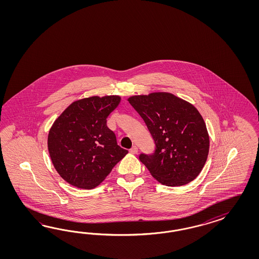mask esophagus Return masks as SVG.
I'll return each instance as SVG.
<instances>
[{
    "instance_id": "esophagus-1",
    "label": "esophagus",
    "mask_w": 259,
    "mask_h": 259,
    "mask_svg": "<svg viewBox=\"0 0 259 259\" xmlns=\"http://www.w3.org/2000/svg\"><path fill=\"white\" fill-rule=\"evenodd\" d=\"M129 151H130V153H131V154H137V153H138V147L134 145L133 147H132L131 149L129 150Z\"/></svg>"
}]
</instances>
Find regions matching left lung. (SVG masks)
Segmentation results:
<instances>
[{"label": "left lung", "instance_id": "8db88e82", "mask_svg": "<svg viewBox=\"0 0 259 259\" xmlns=\"http://www.w3.org/2000/svg\"><path fill=\"white\" fill-rule=\"evenodd\" d=\"M128 102L148 127L156 150L140 160L159 183L182 186L201 172L210 140L204 119L190 102L167 92L132 96Z\"/></svg>", "mask_w": 259, "mask_h": 259}]
</instances>
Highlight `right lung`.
Here are the masks:
<instances>
[{"label": "right lung", "instance_id": "add662e5", "mask_svg": "<svg viewBox=\"0 0 259 259\" xmlns=\"http://www.w3.org/2000/svg\"><path fill=\"white\" fill-rule=\"evenodd\" d=\"M119 96H93L72 102L51 126L47 147L56 171L80 189L101 184L128 151L106 125Z\"/></svg>", "mask_w": 259, "mask_h": 259}]
</instances>
